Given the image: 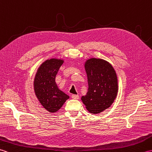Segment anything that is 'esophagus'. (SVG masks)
<instances>
[{"instance_id":"1","label":"esophagus","mask_w":152,"mask_h":152,"mask_svg":"<svg viewBox=\"0 0 152 152\" xmlns=\"http://www.w3.org/2000/svg\"><path fill=\"white\" fill-rule=\"evenodd\" d=\"M73 99H79V95H72L71 96Z\"/></svg>"}]
</instances>
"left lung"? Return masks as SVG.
<instances>
[{
    "instance_id": "1",
    "label": "left lung",
    "mask_w": 152,
    "mask_h": 152,
    "mask_svg": "<svg viewBox=\"0 0 152 152\" xmlns=\"http://www.w3.org/2000/svg\"><path fill=\"white\" fill-rule=\"evenodd\" d=\"M88 91L82 101L91 114H99L114 102L118 91V77L114 68L107 61L91 58L86 61Z\"/></svg>"
}]
</instances>
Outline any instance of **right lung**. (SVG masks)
I'll use <instances>...</instances> for the list:
<instances>
[{"label": "right lung", "mask_w": 152, "mask_h": 152, "mask_svg": "<svg viewBox=\"0 0 152 152\" xmlns=\"http://www.w3.org/2000/svg\"><path fill=\"white\" fill-rule=\"evenodd\" d=\"M64 61L48 59L38 68L34 80V89L37 97L43 107L50 113L57 112L67 99L64 92L58 88L56 77Z\"/></svg>", "instance_id": "right-lung-1"}]
</instances>
